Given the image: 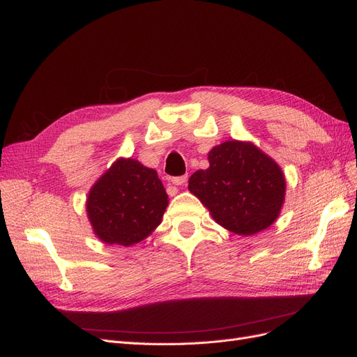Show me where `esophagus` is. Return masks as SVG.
<instances>
[{
    "label": "esophagus",
    "mask_w": 357,
    "mask_h": 357,
    "mask_svg": "<svg viewBox=\"0 0 357 357\" xmlns=\"http://www.w3.org/2000/svg\"><path fill=\"white\" fill-rule=\"evenodd\" d=\"M186 183H188V176L174 177L173 180H171V184H173V186H184Z\"/></svg>",
    "instance_id": "1"
}]
</instances>
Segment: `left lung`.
Here are the masks:
<instances>
[{
    "label": "left lung",
    "mask_w": 357,
    "mask_h": 357,
    "mask_svg": "<svg viewBox=\"0 0 357 357\" xmlns=\"http://www.w3.org/2000/svg\"><path fill=\"white\" fill-rule=\"evenodd\" d=\"M206 169L189 178V190L215 223L241 236L268 229L285 202L282 168L251 142L227 140L208 152Z\"/></svg>",
    "instance_id": "8db88e82"
}]
</instances>
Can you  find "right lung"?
<instances>
[{"instance_id": "right-lung-1", "label": "right lung", "mask_w": 357, "mask_h": 357, "mask_svg": "<svg viewBox=\"0 0 357 357\" xmlns=\"http://www.w3.org/2000/svg\"><path fill=\"white\" fill-rule=\"evenodd\" d=\"M168 195L153 168L119 158L99 177L87 196V217L103 243L131 247L161 225Z\"/></svg>"}]
</instances>
